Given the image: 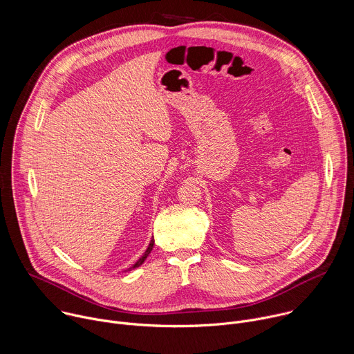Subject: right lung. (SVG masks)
Listing matches in <instances>:
<instances>
[{
  "label": "right lung",
  "instance_id": "obj_1",
  "mask_svg": "<svg viewBox=\"0 0 354 354\" xmlns=\"http://www.w3.org/2000/svg\"><path fill=\"white\" fill-rule=\"evenodd\" d=\"M153 246H154V239H151V242H150V245H149V248H147V250H146V253L143 254V257L132 267V268H136V267H139V266H142L143 263H145V260L147 259V256L151 253V250H153ZM132 268H129V270H132Z\"/></svg>",
  "mask_w": 354,
  "mask_h": 354
}]
</instances>
